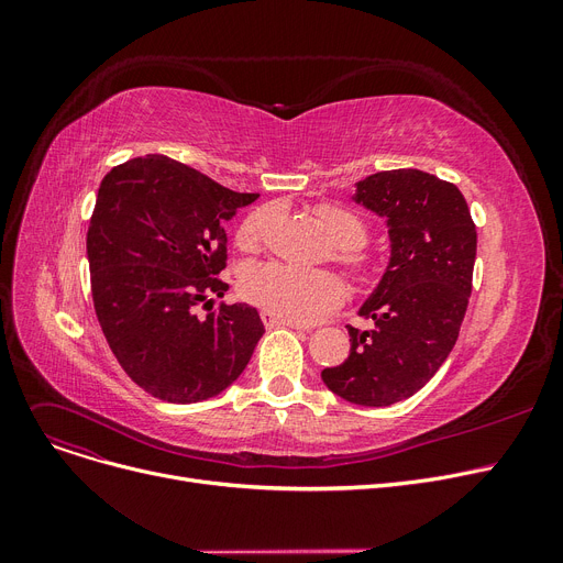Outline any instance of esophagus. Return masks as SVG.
Returning a JSON list of instances; mask_svg holds the SVG:
<instances>
[{
    "instance_id": "esophagus-1",
    "label": "esophagus",
    "mask_w": 563,
    "mask_h": 563,
    "mask_svg": "<svg viewBox=\"0 0 563 563\" xmlns=\"http://www.w3.org/2000/svg\"><path fill=\"white\" fill-rule=\"evenodd\" d=\"M262 321H264L266 329H280V327H287V329H306L303 323L289 321V319L278 317V314H274V312H269V310H262Z\"/></svg>"
}]
</instances>
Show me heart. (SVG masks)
<instances>
[{
	"label": "heart",
	"mask_w": 563,
	"mask_h": 563,
	"mask_svg": "<svg viewBox=\"0 0 563 563\" xmlns=\"http://www.w3.org/2000/svg\"><path fill=\"white\" fill-rule=\"evenodd\" d=\"M314 219L321 232L327 234V240L333 244V260L344 264L358 278L376 272V257L361 246L367 236V228L356 212L346 210L342 205L323 202L314 207ZM264 223L266 212L260 210L251 214L242 223L240 234H236L240 246H257ZM242 291L251 303L299 323L329 314L344 299V285L335 274L301 272L280 262L251 266L242 278Z\"/></svg>",
	"instance_id": "heart-1"
}]
</instances>
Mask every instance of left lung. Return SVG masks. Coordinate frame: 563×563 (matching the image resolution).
<instances>
[{
    "label": "left lung",
    "mask_w": 563,
    "mask_h": 563,
    "mask_svg": "<svg viewBox=\"0 0 563 563\" xmlns=\"http://www.w3.org/2000/svg\"><path fill=\"white\" fill-rule=\"evenodd\" d=\"M386 219L390 257L358 314L369 331L349 329V358L321 372L338 397L393 406L416 395L448 361L472 291L477 228L456 185L418 170H380L351 196Z\"/></svg>",
    "instance_id": "8db88e82"
}]
</instances>
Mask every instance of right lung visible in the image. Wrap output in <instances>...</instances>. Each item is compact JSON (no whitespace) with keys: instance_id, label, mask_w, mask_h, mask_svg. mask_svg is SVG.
I'll list each match as a JSON object with an SVG mask.
<instances>
[{"instance_id":"add662e5","label":"right lung","mask_w":563,"mask_h":563,"mask_svg":"<svg viewBox=\"0 0 563 563\" xmlns=\"http://www.w3.org/2000/svg\"><path fill=\"white\" fill-rule=\"evenodd\" d=\"M257 194H236L164 155L111 168L86 234L96 314L113 356L145 393L170 404L217 397L246 369L264 323L223 297L225 221Z\"/></svg>"}]
</instances>
